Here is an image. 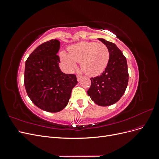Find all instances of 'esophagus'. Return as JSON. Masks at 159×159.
<instances>
[{
    "mask_svg": "<svg viewBox=\"0 0 159 159\" xmlns=\"http://www.w3.org/2000/svg\"><path fill=\"white\" fill-rule=\"evenodd\" d=\"M81 77H82L81 75H78V76H77V80H78V81H80V80L81 78Z\"/></svg>",
    "mask_w": 159,
    "mask_h": 159,
    "instance_id": "esophagus-1",
    "label": "esophagus"
}]
</instances>
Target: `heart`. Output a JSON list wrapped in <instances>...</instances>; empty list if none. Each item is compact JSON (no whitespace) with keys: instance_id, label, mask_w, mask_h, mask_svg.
Listing matches in <instances>:
<instances>
[{"instance_id":"1","label":"heart","mask_w":159,"mask_h":159,"mask_svg":"<svg viewBox=\"0 0 159 159\" xmlns=\"http://www.w3.org/2000/svg\"><path fill=\"white\" fill-rule=\"evenodd\" d=\"M65 68L71 71L80 62L81 68L89 75L99 74L107 65L109 53L107 47L103 43L82 42L69 48V54L61 53Z\"/></svg>"}]
</instances>
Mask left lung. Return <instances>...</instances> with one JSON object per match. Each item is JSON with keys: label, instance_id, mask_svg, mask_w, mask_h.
<instances>
[{"label": "left lung", "instance_id": "1", "mask_svg": "<svg viewBox=\"0 0 159 159\" xmlns=\"http://www.w3.org/2000/svg\"><path fill=\"white\" fill-rule=\"evenodd\" d=\"M107 47L109 58L101 75L91 78L88 95L100 106L111 105L121 99L126 90L129 74L126 57L114 43L98 38Z\"/></svg>", "mask_w": 159, "mask_h": 159}]
</instances>
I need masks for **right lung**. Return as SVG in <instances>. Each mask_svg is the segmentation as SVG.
<instances>
[{
  "instance_id": "obj_1",
  "label": "right lung",
  "mask_w": 159,
  "mask_h": 159,
  "mask_svg": "<svg viewBox=\"0 0 159 159\" xmlns=\"http://www.w3.org/2000/svg\"><path fill=\"white\" fill-rule=\"evenodd\" d=\"M60 42L51 40L34 50L25 64V86L28 96L40 109L59 112L68 103L72 89L78 84L76 75L66 74L59 67L57 53Z\"/></svg>"
}]
</instances>
